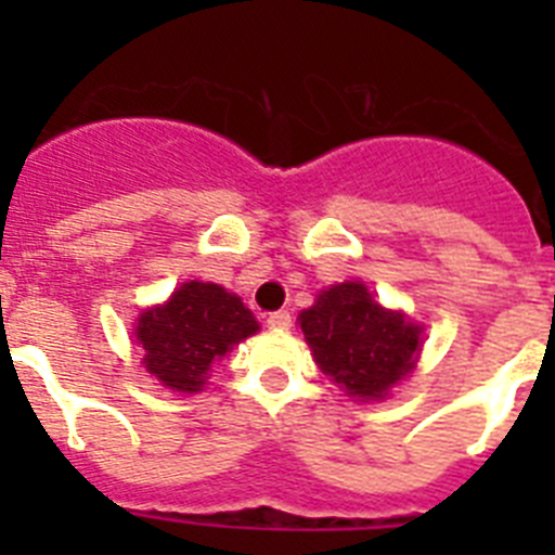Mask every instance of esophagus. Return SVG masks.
Returning <instances> with one entry per match:
<instances>
[{"instance_id":"obj_1","label":"esophagus","mask_w":555,"mask_h":555,"mask_svg":"<svg viewBox=\"0 0 555 555\" xmlns=\"http://www.w3.org/2000/svg\"><path fill=\"white\" fill-rule=\"evenodd\" d=\"M267 325L272 327V331H288V327H292V313H288V311H272L267 317Z\"/></svg>"}]
</instances>
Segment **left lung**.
Returning a JSON list of instances; mask_svg holds the SVG:
<instances>
[{"label": "left lung", "mask_w": 555, "mask_h": 555, "mask_svg": "<svg viewBox=\"0 0 555 555\" xmlns=\"http://www.w3.org/2000/svg\"><path fill=\"white\" fill-rule=\"evenodd\" d=\"M300 327L325 375L352 397H384L409 375L420 352V327L384 311L364 283H338L300 313Z\"/></svg>", "instance_id": "obj_1"}]
</instances>
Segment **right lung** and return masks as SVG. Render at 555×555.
<instances>
[{"label":"right lung","mask_w":555,"mask_h":555,"mask_svg":"<svg viewBox=\"0 0 555 555\" xmlns=\"http://www.w3.org/2000/svg\"><path fill=\"white\" fill-rule=\"evenodd\" d=\"M255 331L258 322L235 294L191 281L164 308L141 313L135 338L150 375L175 391H199L208 372Z\"/></svg>","instance_id":"obj_1"}]
</instances>
